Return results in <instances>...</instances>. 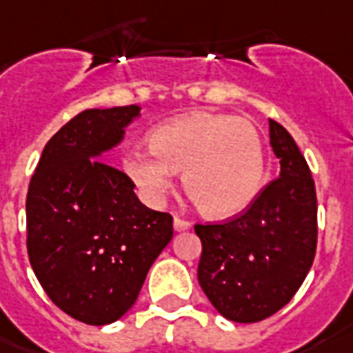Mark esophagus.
Segmentation results:
<instances>
[{
    "label": "esophagus",
    "mask_w": 353,
    "mask_h": 353,
    "mask_svg": "<svg viewBox=\"0 0 353 353\" xmlns=\"http://www.w3.org/2000/svg\"><path fill=\"white\" fill-rule=\"evenodd\" d=\"M173 228H174V230H176V232L191 230V223H190V221L180 219V217H174V221H173Z\"/></svg>",
    "instance_id": "1"
}]
</instances>
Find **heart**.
<instances>
[{"instance_id": "heart-1", "label": "heart", "mask_w": 353, "mask_h": 353, "mask_svg": "<svg viewBox=\"0 0 353 353\" xmlns=\"http://www.w3.org/2000/svg\"><path fill=\"white\" fill-rule=\"evenodd\" d=\"M149 145L151 151L132 149L123 158V168L149 202L162 201L176 171H184L185 193L210 217L241 214L261 190L263 145L247 119L190 112L157 125Z\"/></svg>"}]
</instances>
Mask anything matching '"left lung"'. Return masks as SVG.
<instances>
[{"label":"left lung","instance_id":"obj_1","mask_svg":"<svg viewBox=\"0 0 353 353\" xmlns=\"http://www.w3.org/2000/svg\"><path fill=\"white\" fill-rule=\"evenodd\" d=\"M280 174L241 217L225 225H196L202 254L199 283L221 315L259 322L299 291L316 250L315 182L293 136L269 119Z\"/></svg>","mask_w":353,"mask_h":353}]
</instances>
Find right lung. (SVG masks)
Wrapping results in <instances>:
<instances>
[{"label":"right lung","instance_id":"add662e5","mask_svg":"<svg viewBox=\"0 0 353 353\" xmlns=\"http://www.w3.org/2000/svg\"><path fill=\"white\" fill-rule=\"evenodd\" d=\"M141 106L84 110L48 145L27 191V252L43 291L73 319L105 326L138 299L173 237V217L143 206L105 163Z\"/></svg>","mask_w":353,"mask_h":353}]
</instances>
